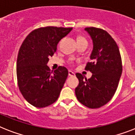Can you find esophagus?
I'll return each mask as SVG.
<instances>
[{
	"instance_id": "obj_1",
	"label": "esophagus",
	"mask_w": 135,
	"mask_h": 135,
	"mask_svg": "<svg viewBox=\"0 0 135 135\" xmlns=\"http://www.w3.org/2000/svg\"><path fill=\"white\" fill-rule=\"evenodd\" d=\"M69 76H75V73L73 72V71H71V70H69Z\"/></svg>"
}]
</instances>
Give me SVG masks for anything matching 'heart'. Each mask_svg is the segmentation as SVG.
<instances>
[{"mask_svg":"<svg viewBox=\"0 0 135 135\" xmlns=\"http://www.w3.org/2000/svg\"><path fill=\"white\" fill-rule=\"evenodd\" d=\"M82 40H85L84 37H79L78 39H77V41H82Z\"/></svg>","mask_w":135,"mask_h":135,"instance_id":"heart-1","label":"heart"}]
</instances>
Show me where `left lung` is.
I'll use <instances>...</instances> for the list:
<instances>
[{
    "label": "left lung",
    "mask_w": 135,
    "mask_h": 135,
    "mask_svg": "<svg viewBox=\"0 0 135 135\" xmlns=\"http://www.w3.org/2000/svg\"><path fill=\"white\" fill-rule=\"evenodd\" d=\"M90 36L93 50L85 70L92 73L87 79L76 73L79 83L75 88V95L83 105L89 108L103 106L114 96L122 71V60L116 42L108 33L102 29L86 27Z\"/></svg>",
    "instance_id": "obj_1"
}]
</instances>
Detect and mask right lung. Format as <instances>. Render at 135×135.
Wrapping results in <instances>:
<instances>
[{
    "label": "right lung",
    "instance_id": "add662e5",
    "mask_svg": "<svg viewBox=\"0 0 135 135\" xmlns=\"http://www.w3.org/2000/svg\"><path fill=\"white\" fill-rule=\"evenodd\" d=\"M72 30L40 27L31 31L21 46L17 60L18 86L24 98L36 108L48 106L59 98L69 72L65 66L50 72L47 63L58 43Z\"/></svg>",
    "mask_w": 135,
    "mask_h": 135
}]
</instances>
